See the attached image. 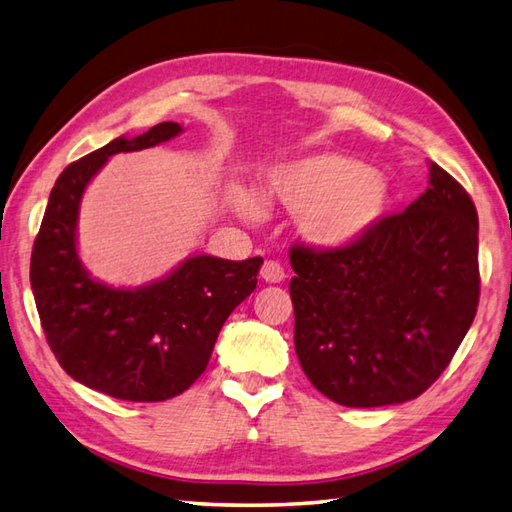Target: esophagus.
<instances>
[{"label": "esophagus", "instance_id": "obj_1", "mask_svg": "<svg viewBox=\"0 0 512 512\" xmlns=\"http://www.w3.org/2000/svg\"><path fill=\"white\" fill-rule=\"evenodd\" d=\"M262 279L268 281V284H279V281L286 279L284 266L275 262V259H266L264 266H262Z\"/></svg>", "mask_w": 512, "mask_h": 512}]
</instances>
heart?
<instances>
[{
    "mask_svg": "<svg viewBox=\"0 0 512 512\" xmlns=\"http://www.w3.org/2000/svg\"><path fill=\"white\" fill-rule=\"evenodd\" d=\"M262 200L297 209V228L312 246L343 248L361 239L383 215L389 184L374 167L356 160L317 151L270 167L259 187ZM235 209L253 217L255 200L235 193Z\"/></svg>",
    "mask_w": 512,
    "mask_h": 512,
    "instance_id": "heart-1",
    "label": "heart"
}]
</instances>
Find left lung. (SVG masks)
Listing matches in <instances>:
<instances>
[{
	"instance_id": "8db88e82",
	"label": "left lung",
	"mask_w": 512,
	"mask_h": 512,
	"mask_svg": "<svg viewBox=\"0 0 512 512\" xmlns=\"http://www.w3.org/2000/svg\"><path fill=\"white\" fill-rule=\"evenodd\" d=\"M477 211L431 162L429 187L343 248H290L301 369L345 407L418 398L447 369L480 301Z\"/></svg>"
}]
</instances>
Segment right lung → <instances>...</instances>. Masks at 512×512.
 Listing matches in <instances>:
<instances>
[{
  "label": "right lung",
  "instance_id": "add662e5",
  "mask_svg": "<svg viewBox=\"0 0 512 512\" xmlns=\"http://www.w3.org/2000/svg\"><path fill=\"white\" fill-rule=\"evenodd\" d=\"M160 123L136 138H114L63 169L32 246L30 284L41 328L59 365L103 394L160 402L182 394L209 365L224 321L257 286L262 257L228 262L193 255L154 284L112 288L90 277L76 250V217L88 182L110 156L178 136Z\"/></svg>",
  "mask_w": 512,
  "mask_h": 512
}]
</instances>
